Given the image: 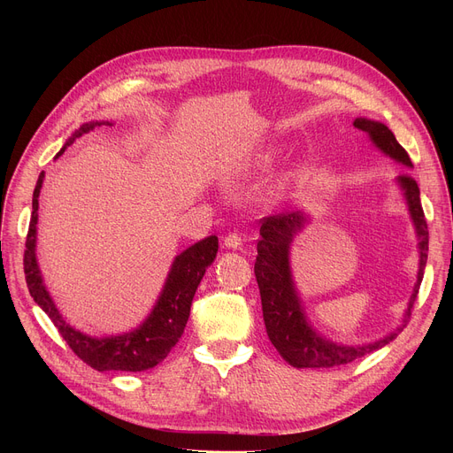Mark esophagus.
<instances>
[{"instance_id":"obj_1","label":"esophagus","mask_w":453,"mask_h":453,"mask_svg":"<svg viewBox=\"0 0 453 453\" xmlns=\"http://www.w3.org/2000/svg\"><path fill=\"white\" fill-rule=\"evenodd\" d=\"M224 246L227 248V250H239L241 246H242V239H241V234H236V233H229L226 239H224Z\"/></svg>"}]
</instances>
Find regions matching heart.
Instances as JSON below:
<instances>
[{"label": "heart", "instance_id": "1", "mask_svg": "<svg viewBox=\"0 0 453 453\" xmlns=\"http://www.w3.org/2000/svg\"><path fill=\"white\" fill-rule=\"evenodd\" d=\"M282 157V149L279 145H270L265 147L263 150H258L253 157H250L242 166H241V176H263L272 173L277 163Z\"/></svg>", "mask_w": 453, "mask_h": 453}]
</instances>
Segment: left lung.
I'll return each instance as SVG.
<instances>
[{
  "label": "left lung",
  "mask_w": 453,
  "mask_h": 453,
  "mask_svg": "<svg viewBox=\"0 0 453 453\" xmlns=\"http://www.w3.org/2000/svg\"><path fill=\"white\" fill-rule=\"evenodd\" d=\"M354 127L365 132L372 145L391 157L393 161L413 169V163L408 152L402 149L395 134L380 121H372L367 117H356ZM400 193L406 200L411 222L418 239V272L413 294L410 297L406 312H403L402 325L396 326L388 336L371 343L362 345H343L336 343L325 336L308 321L304 314L303 299L297 292L292 265H290V248L296 234L304 229L311 222V217L303 211L279 212L275 217L263 219L260 226V239L257 242V260H255V277L260 290V303H263V318L266 325L268 338L279 354L290 365L297 369L316 367L328 369L347 365L354 360L386 347L393 342L403 323L411 316V308L418 294L422 282L426 260H427V224L424 219V211L420 203V190L417 181L410 174H400L396 180Z\"/></svg>",
  "instance_id": "8db88e82"
}]
</instances>
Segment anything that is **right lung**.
<instances>
[{"label":"right lung","instance_id":"add662e5","mask_svg":"<svg viewBox=\"0 0 453 453\" xmlns=\"http://www.w3.org/2000/svg\"><path fill=\"white\" fill-rule=\"evenodd\" d=\"M110 125L108 121H89L84 123L79 130L73 132L65 145L60 149L57 157L64 154V150L73 145V141L95 127ZM45 174L40 173L35 193H33V214L29 222V233L26 242V253H23V272H26L27 288L35 303L42 311L51 318L55 326L58 328L60 336L71 347L79 358L93 367L95 371H127L139 372L147 371L161 364L166 354L178 343L187 325L190 304L196 294L198 284L205 273V270L217 258L219 239L217 236H207V239L193 244L181 251L169 270L165 279L163 290L147 316L137 328L130 332H123L117 336H89L65 323L60 311L57 308L53 297L47 292L43 277L36 260V224H38V198L40 188Z\"/></svg>","mask_w":453,"mask_h":453}]
</instances>
